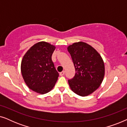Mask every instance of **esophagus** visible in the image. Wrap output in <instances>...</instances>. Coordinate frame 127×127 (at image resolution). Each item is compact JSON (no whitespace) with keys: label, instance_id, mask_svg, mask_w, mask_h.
I'll list each match as a JSON object with an SVG mask.
<instances>
[{"label":"esophagus","instance_id":"1","mask_svg":"<svg viewBox=\"0 0 127 127\" xmlns=\"http://www.w3.org/2000/svg\"><path fill=\"white\" fill-rule=\"evenodd\" d=\"M64 74H65V71H62V72L60 73V75L61 76H64Z\"/></svg>","mask_w":127,"mask_h":127}]
</instances>
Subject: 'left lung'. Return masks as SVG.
I'll return each instance as SVG.
<instances>
[{
    "mask_svg": "<svg viewBox=\"0 0 127 127\" xmlns=\"http://www.w3.org/2000/svg\"><path fill=\"white\" fill-rule=\"evenodd\" d=\"M75 67L76 73L68 80L71 90L86 96L97 90L103 81L105 66L101 56L89 44L74 43L67 48Z\"/></svg>",
    "mask_w": 127,
    "mask_h": 127,
    "instance_id": "obj_1",
    "label": "left lung"
}]
</instances>
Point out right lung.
<instances>
[{
    "instance_id": "add662e5",
    "label": "right lung",
    "mask_w": 127,
    "mask_h": 127,
    "mask_svg": "<svg viewBox=\"0 0 127 127\" xmlns=\"http://www.w3.org/2000/svg\"><path fill=\"white\" fill-rule=\"evenodd\" d=\"M55 47L41 41L33 46L25 54L21 62L22 77L28 87L44 94L53 89L59 73L51 57Z\"/></svg>"
}]
</instances>
